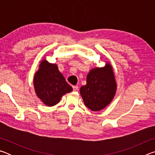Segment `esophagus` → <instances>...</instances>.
I'll return each mask as SVG.
<instances>
[{"label": "esophagus", "mask_w": 155, "mask_h": 155, "mask_svg": "<svg viewBox=\"0 0 155 155\" xmlns=\"http://www.w3.org/2000/svg\"><path fill=\"white\" fill-rule=\"evenodd\" d=\"M72 87H73V90H74V91H77L78 90V86H76V85H74V86H72Z\"/></svg>", "instance_id": "esophagus-1"}]
</instances>
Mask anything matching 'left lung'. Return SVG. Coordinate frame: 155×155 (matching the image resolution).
<instances>
[{"instance_id":"1","label":"left lung","mask_w":155,"mask_h":155,"mask_svg":"<svg viewBox=\"0 0 155 155\" xmlns=\"http://www.w3.org/2000/svg\"><path fill=\"white\" fill-rule=\"evenodd\" d=\"M117 84L113 68L107 61L102 68L91 69L87 76V83L80 89L85 106L93 111L106 107L114 99Z\"/></svg>"}]
</instances>
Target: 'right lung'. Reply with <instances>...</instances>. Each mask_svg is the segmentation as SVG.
Masks as SVG:
<instances>
[{"label":"right lung","instance_id":"add662e5","mask_svg":"<svg viewBox=\"0 0 155 155\" xmlns=\"http://www.w3.org/2000/svg\"><path fill=\"white\" fill-rule=\"evenodd\" d=\"M37 96L48 107L57 104L64 94L72 91V87L59 71L57 64L43 59L33 78Z\"/></svg>","mask_w":155,"mask_h":155}]
</instances>
